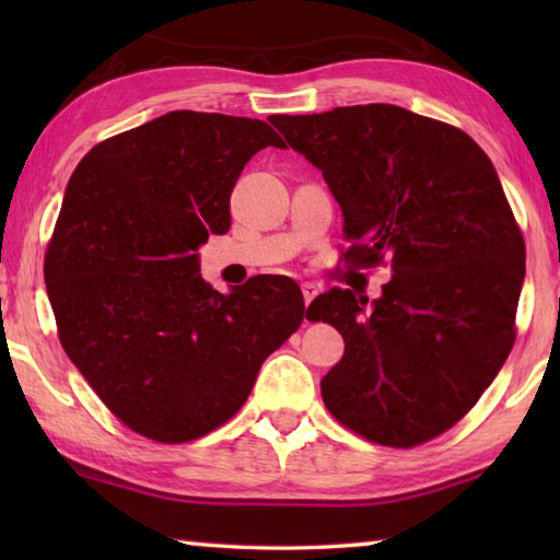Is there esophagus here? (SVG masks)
Masks as SVG:
<instances>
[{
    "label": "esophagus",
    "mask_w": 560,
    "mask_h": 560,
    "mask_svg": "<svg viewBox=\"0 0 560 560\" xmlns=\"http://www.w3.org/2000/svg\"><path fill=\"white\" fill-rule=\"evenodd\" d=\"M318 291H320V289H318V283H314V281H306V283H301L303 303H306V306H308V303L318 296Z\"/></svg>",
    "instance_id": "esophagus-1"
}]
</instances>
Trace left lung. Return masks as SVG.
<instances>
[{
	"instance_id": "1",
	"label": "left lung",
	"mask_w": 560,
	"mask_h": 560,
	"mask_svg": "<svg viewBox=\"0 0 560 560\" xmlns=\"http://www.w3.org/2000/svg\"><path fill=\"white\" fill-rule=\"evenodd\" d=\"M269 120L324 173L346 259L390 257L373 303L334 287L308 306L346 340L320 381L326 407L385 447L438 438L514 346L526 249L494 165L467 132L390 103Z\"/></svg>"
}]
</instances>
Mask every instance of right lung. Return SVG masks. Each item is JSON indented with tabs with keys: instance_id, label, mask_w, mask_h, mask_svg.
<instances>
[{
	"instance_id": "right-lung-1",
	"label": "right lung",
	"mask_w": 560,
	"mask_h": 560,
	"mask_svg": "<svg viewBox=\"0 0 560 560\" xmlns=\"http://www.w3.org/2000/svg\"><path fill=\"white\" fill-rule=\"evenodd\" d=\"M267 145L283 140L264 120L173 110L103 140L66 185L44 261L61 346L143 438L220 428L301 324L289 277L230 293L200 277V246L230 230L232 187Z\"/></svg>"
}]
</instances>
